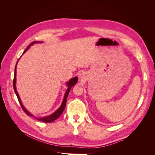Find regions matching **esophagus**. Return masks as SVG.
Returning a JSON list of instances; mask_svg holds the SVG:
<instances>
[{
  "label": "esophagus",
  "instance_id": "1",
  "mask_svg": "<svg viewBox=\"0 0 155 155\" xmlns=\"http://www.w3.org/2000/svg\"><path fill=\"white\" fill-rule=\"evenodd\" d=\"M82 76H82V74H80V76H79V78H82Z\"/></svg>",
  "mask_w": 155,
  "mask_h": 155
}]
</instances>
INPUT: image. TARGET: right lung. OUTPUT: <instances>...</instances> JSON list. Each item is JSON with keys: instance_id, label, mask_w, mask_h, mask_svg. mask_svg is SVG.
I'll list each match as a JSON object with an SVG mask.
<instances>
[{"instance_id": "right-lung-1", "label": "right lung", "mask_w": 155, "mask_h": 155, "mask_svg": "<svg viewBox=\"0 0 155 155\" xmlns=\"http://www.w3.org/2000/svg\"><path fill=\"white\" fill-rule=\"evenodd\" d=\"M36 43H42V41H38V42H36V41H34L33 42V43H31L30 45L28 46V47L26 48V50L24 51V52H23V54H25L26 51H27V50H28L30 48V46L32 45H34ZM18 62V61H17ZM17 64L15 65V73H14V78H13V88H14V91H15V92L16 94L17 95V97L18 98V101H19V104L22 107V110H24L25 112V113L28 115V116H30L31 117H34V118H36L37 120L39 121H43V122H45V123H50V122H52V121H54V120H55L57 118H58L59 117L61 116V114L63 113V112L64 109L65 108V106H66V103H67V98L68 97V94L70 92V89H71V88L75 85L76 84L77 81H78V77H74L73 78H72L71 79H70V80L67 83V85L68 87V88L67 90L66 91V92H65V94H64V99H63V101L62 102V104L60 106V107L59 108V109L56 110L55 112H54L53 114H51V115L50 116H46V117H43V118H35V116H33L31 114H30V112L28 111L26 109L25 107L22 105V103H21V101L20 100V97H19V96H18V92L16 90V67H17Z\"/></svg>"}]
</instances>
